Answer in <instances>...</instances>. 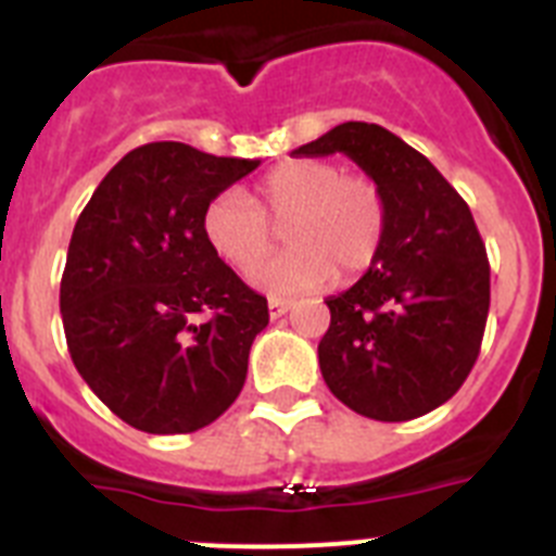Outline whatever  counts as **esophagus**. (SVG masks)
I'll list each match as a JSON object with an SVG mask.
<instances>
[{
	"label": "esophagus",
	"instance_id": "obj_1",
	"mask_svg": "<svg viewBox=\"0 0 556 556\" xmlns=\"http://www.w3.org/2000/svg\"><path fill=\"white\" fill-rule=\"evenodd\" d=\"M267 308H269V317H273V320H278V317H283V314H287L289 308H292V303L281 301V298H269Z\"/></svg>",
	"mask_w": 556,
	"mask_h": 556
}]
</instances>
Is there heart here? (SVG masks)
Returning a JSON list of instances; mask_svg holds the SVG:
<instances>
[{
	"label": "heart",
	"instance_id": "1",
	"mask_svg": "<svg viewBox=\"0 0 556 556\" xmlns=\"http://www.w3.org/2000/svg\"><path fill=\"white\" fill-rule=\"evenodd\" d=\"M390 205L370 175H345L333 161H289L258 186V205L242 191H223L203 211L208 248L239 273L271 252L274 228L293 248L253 273L269 294H303L372 267L387 239Z\"/></svg>",
	"mask_w": 556,
	"mask_h": 556
}]
</instances>
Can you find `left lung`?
Instances as JSON below:
<instances>
[{
    "label": "left lung",
    "mask_w": 556,
    "mask_h": 556,
    "mask_svg": "<svg viewBox=\"0 0 556 556\" xmlns=\"http://www.w3.org/2000/svg\"><path fill=\"white\" fill-rule=\"evenodd\" d=\"M345 152L390 205L384 248L328 298L317 356L328 390L358 415L401 424L456 395L479 358L490 262L468 203L426 155L381 125L345 122L292 155Z\"/></svg>",
    "instance_id": "left-lung-1"
}]
</instances>
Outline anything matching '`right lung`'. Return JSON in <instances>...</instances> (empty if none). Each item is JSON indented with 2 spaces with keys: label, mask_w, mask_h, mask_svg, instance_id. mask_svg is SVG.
Wrapping results in <instances>:
<instances>
[{
  "label": "right lung",
  "mask_w": 556,
  "mask_h": 556,
  "mask_svg": "<svg viewBox=\"0 0 556 556\" xmlns=\"http://www.w3.org/2000/svg\"><path fill=\"white\" fill-rule=\"evenodd\" d=\"M258 164L152 141L108 172L77 219L61 278L66 345L132 429L189 434L242 392L267 298L208 248L203 211Z\"/></svg>",
  "instance_id": "obj_1"
}]
</instances>
